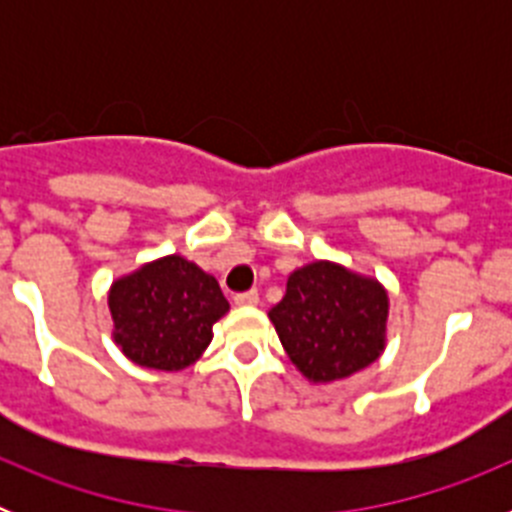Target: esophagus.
I'll use <instances>...</instances> for the list:
<instances>
[{
  "instance_id": "34e87169",
  "label": "esophagus",
  "mask_w": 512,
  "mask_h": 512,
  "mask_svg": "<svg viewBox=\"0 0 512 512\" xmlns=\"http://www.w3.org/2000/svg\"><path fill=\"white\" fill-rule=\"evenodd\" d=\"M235 305H259V292L256 289H248V292H238L233 297Z\"/></svg>"
}]
</instances>
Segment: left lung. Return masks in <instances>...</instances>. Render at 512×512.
<instances>
[{
    "instance_id": "left-lung-1",
    "label": "left lung",
    "mask_w": 512,
    "mask_h": 512,
    "mask_svg": "<svg viewBox=\"0 0 512 512\" xmlns=\"http://www.w3.org/2000/svg\"><path fill=\"white\" fill-rule=\"evenodd\" d=\"M269 318L292 364L312 382H333L382 354L387 292L374 279L315 261L289 274Z\"/></svg>"
}]
</instances>
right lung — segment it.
<instances>
[{
    "instance_id": "1",
    "label": "right lung",
    "mask_w": 512,
    "mask_h": 512,
    "mask_svg": "<svg viewBox=\"0 0 512 512\" xmlns=\"http://www.w3.org/2000/svg\"><path fill=\"white\" fill-rule=\"evenodd\" d=\"M215 277L182 256H166L110 289L115 341L130 361L161 372L194 364L228 312Z\"/></svg>"
}]
</instances>
